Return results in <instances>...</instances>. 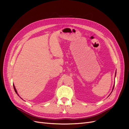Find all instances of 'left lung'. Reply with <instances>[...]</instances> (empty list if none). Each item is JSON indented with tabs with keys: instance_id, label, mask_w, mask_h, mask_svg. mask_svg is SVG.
Returning a JSON list of instances; mask_svg holds the SVG:
<instances>
[{
	"instance_id": "1",
	"label": "left lung",
	"mask_w": 129,
	"mask_h": 129,
	"mask_svg": "<svg viewBox=\"0 0 129 129\" xmlns=\"http://www.w3.org/2000/svg\"><path fill=\"white\" fill-rule=\"evenodd\" d=\"M115 75H116V73H115ZM114 86H113V90H112V91H113V89H114Z\"/></svg>"
}]
</instances>
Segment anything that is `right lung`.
<instances>
[{
  "instance_id": "add662e5",
  "label": "right lung",
  "mask_w": 129,
  "mask_h": 129,
  "mask_svg": "<svg viewBox=\"0 0 129 129\" xmlns=\"http://www.w3.org/2000/svg\"><path fill=\"white\" fill-rule=\"evenodd\" d=\"M13 87H14V90H15V92L17 94V95L18 96V93H17V91H16V88H15V86H14V85L13 84Z\"/></svg>"
}]
</instances>
